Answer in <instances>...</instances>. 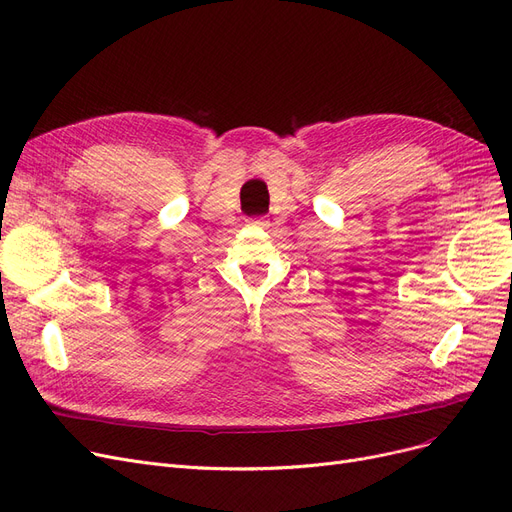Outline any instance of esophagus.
<instances>
[{"label": "esophagus", "mask_w": 512, "mask_h": 512, "mask_svg": "<svg viewBox=\"0 0 512 512\" xmlns=\"http://www.w3.org/2000/svg\"><path fill=\"white\" fill-rule=\"evenodd\" d=\"M249 224H253V226H265V218H251Z\"/></svg>", "instance_id": "1"}]
</instances>
